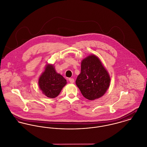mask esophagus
Masks as SVG:
<instances>
[{
	"instance_id": "esophagus-1",
	"label": "esophagus",
	"mask_w": 147,
	"mask_h": 147,
	"mask_svg": "<svg viewBox=\"0 0 147 147\" xmlns=\"http://www.w3.org/2000/svg\"><path fill=\"white\" fill-rule=\"evenodd\" d=\"M69 80L70 83H73L74 82V79H73V78H69Z\"/></svg>"
}]
</instances>
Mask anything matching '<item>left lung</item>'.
<instances>
[{"instance_id": "obj_1", "label": "left lung", "mask_w": 147, "mask_h": 147, "mask_svg": "<svg viewBox=\"0 0 147 147\" xmlns=\"http://www.w3.org/2000/svg\"><path fill=\"white\" fill-rule=\"evenodd\" d=\"M111 78L100 59L90 54L81 61V71L76 83L82 95L89 100L102 97L110 87Z\"/></svg>"}]
</instances>
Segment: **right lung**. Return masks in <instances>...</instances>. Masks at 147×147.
<instances>
[{
  "instance_id": "obj_1",
  "label": "right lung",
  "mask_w": 147,
  "mask_h": 147,
  "mask_svg": "<svg viewBox=\"0 0 147 147\" xmlns=\"http://www.w3.org/2000/svg\"><path fill=\"white\" fill-rule=\"evenodd\" d=\"M38 86L42 93L51 98L57 97L67 84V80L57 73L54 64H47L38 78Z\"/></svg>"
}]
</instances>
